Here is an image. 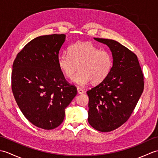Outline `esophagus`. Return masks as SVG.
<instances>
[{"instance_id": "1", "label": "esophagus", "mask_w": 158, "mask_h": 158, "mask_svg": "<svg viewBox=\"0 0 158 158\" xmlns=\"http://www.w3.org/2000/svg\"><path fill=\"white\" fill-rule=\"evenodd\" d=\"M77 92H78V94H82L84 92V90H83L82 88H79V87H77Z\"/></svg>"}]
</instances>
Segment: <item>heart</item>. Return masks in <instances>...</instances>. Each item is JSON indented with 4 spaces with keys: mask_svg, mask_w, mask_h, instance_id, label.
<instances>
[{
    "mask_svg": "<svg viewBox=\"0 0 158 158\" xmlns=\"http://www.w3.org/2000/svg\"><path fill=\"white\" fill-rule=\"evenodd\" d=\"M57 63L60 70L67 78L73 77L72 81L85 86L92 81L94 84L102 82L108 76L113 66L110 53L100 50L92 42L78 41L68 48V54L58 56Z\"/></svg>",
    "mask_w": 158,
    "mask_h": 158,
    "instance_id": "obj_1",
    "label": "heart"
}]
</instances>
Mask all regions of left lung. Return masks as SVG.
Masks as SVG:
<instances>
[{
    "mask_svg": "<svg viewBox=\"0 0 158 158\" xmlns=\"http://www.w3.org/2000/svg\"><path fill=\"white\" fill-rule=\"evenodd\" d=\"M109 47L113 56L109 74L87 92L88 122L100 132L117 129L129 119L144 89L138 58L130 49L112 39L94 38Z\"/></svg>",
    "mask_w": 158,
    "mask_h": 158,
    "instance_id": "1",
    "label": "left lung"
}]
</instances>
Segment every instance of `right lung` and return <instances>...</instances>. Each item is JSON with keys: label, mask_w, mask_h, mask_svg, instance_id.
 Here are the masks:
<instances>
[{"label": "right lung", "mask_w": 158, "mask_h": 158, "mask_svg": "<svg viewBox=\"0 0 158 158\" xmlns=\"http://www.w3.org/2000/svg\"><path fill=\"white\" fill-rule=\"evenodd\" d=\"M66 35L38 36L18 53L13 64L11 88L23 115L45 130L59 126L65 109L77 94L66 81L57 63Z\"/></svg>", "instance_id": "add662e5"}]
</instances>
